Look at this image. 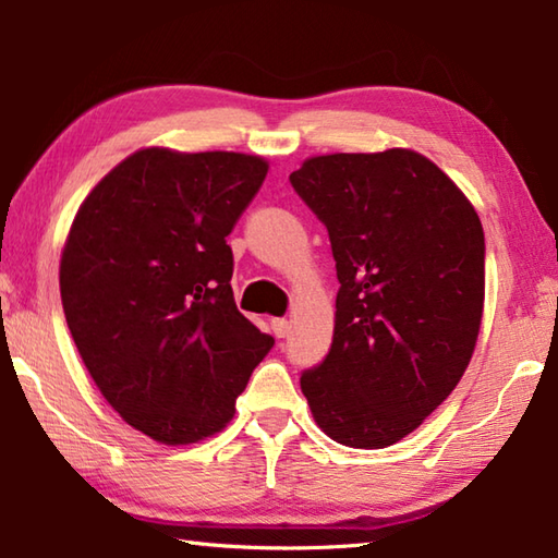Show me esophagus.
Masks as SVG:
<instances>
[{
    "mask_svg": "<svg viewBox=\"0 0 558 558\" xmlns=\"http://www.w3.org/2000/svg\"><path fill=\"white\" fill-rule=\"evenodd\" d=\"M270 327H272V335H276V337H288V332H290V323H288V319H282V317L272 319Z\"/></svg>",
    "mask_w": 558,
    "mask_h": 558,
    "instance_id": "obj_1",
    "label": "esophagus"
}]
</instances>
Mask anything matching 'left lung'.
I'll return each instance as SVG.
<instances>
[{"label":"left lung","mask_w":558,"mask_h":558,"mask_svg":"<svg viewBox=\"0 0 558 558\" xmlns=\"http://www.w3.org/2000/svg\"><path fill=\"white\" fill-rule=\"evenodd\" d=\"M290 184L327 226L339 280L332 347L300 389L332 440L393 446L448 399L475 352L483 223L413 149L313 157Z\"/></svg>","instance_id":"left-lung-1"}]
</instances>
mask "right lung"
I'll list each match as a JSON object with an SVG mask.
<instances>
[{
  "mask_svg": "<svg viewBox=\"0 0 558 558\" xmlns=\"http://www.w3.org/2000/svg\"><path fill=\"white\" fill-rule=\"evenodd\" d=\"M268 162L147 147L100 179L61 256V302L106 401L165 446L219 433L276 339L235 307L226 235Z\"/></svg>",
  "mask_w": 558,
  "mask_h": 558,
  "instance_id": "obj_1",
  "label": "right lung"
}]
</instances>
